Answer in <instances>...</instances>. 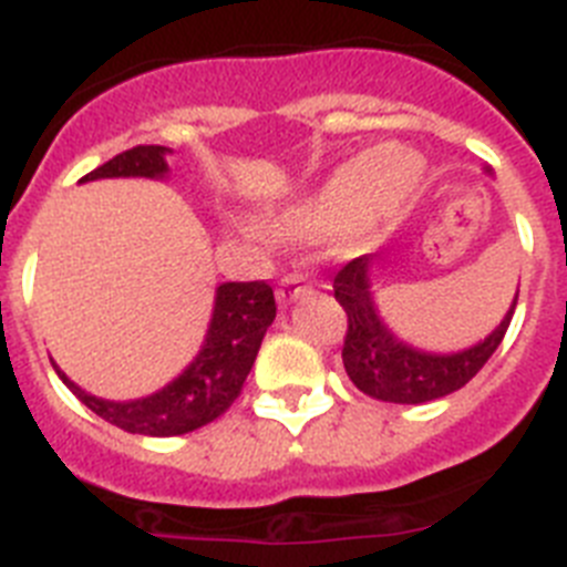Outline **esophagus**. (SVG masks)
Segmentation results:
<instances>
[{"instance_id": "obj_1", "label": "esophagus", "mask_w": 567, "mask_h": 567, "mask_svg": "<svg viewBox=\"0 0 567 567\" xmlns=\"http://www.w3.org/2000/svg\"><path fill=\"white\" fill-rule=\"evenodd\" d=\"M308 290V279L302 274H288V277L279 279V288H277V299L279 302H290V299H299Z\"/></svg>"}]
</instances>
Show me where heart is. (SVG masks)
Wrapping results in <instances>:
<instances>
[{
    "label": "heart",
    "mask_w": 567,
    "mask_h": 567,
    "mask_svg": "<svg viewBox=\"0 0 567 567\" xmlns=\"http://www.w3.org/2000/svg\"><path fill=\"white\" fill-rule=\"evenodd\" d=\"M402 153L411 166L386 156ZM386 162L382 163L381 159ZM422 182V165L400 147H377L337 167L317 194L305 196L274 219V234L293 243H311L339 230L365 228L382 216H393L411 202Z\"/></svg>",
    "instance_id": "obj_1"
}]
</instances>
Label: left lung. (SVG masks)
<instances>
[{
    "label": "left lung",
    "mask_w": 567,
    "mask_h": 567,
    "mask_svg": "<svg viewBox=\"0 0 567 567\" xmlns=\"http://www.w3.org/2000/svg\"><path fill=\"white\" fill-rule=\"evenodd\" d=\"M333 297L348 313V333L342 344L344 371L362 393L396 405H422L442 400L467 385L482 365L494 357L514 317L516 299L496 331L460 353L416 351L391 333L371 293V254L357 256L333 277ZM519 297V293H516Z\"/></svg>",
    "instance_id": "1"
}]
</instances>
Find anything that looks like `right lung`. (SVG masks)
Listing matches in <instances>:
<instances>
[{
    "label": "right lung",
    "mask_w": 567,
    "mask_h": 567,
    "mask_svg": "<svg viewBox=\"0 0 567 567\" xmlns=\"http://www.w3.org/2000/svg\"><path fill=\"white\" fill-rule=\"evenodd\" d=\"M167 154L171 147L136 145L107 159L79 182L113 179V176L162 179L167 174ZM274 317H277V302L268 282L219 285L202 351L174 382H167L162 391L151 393L145 400H100L73 385L56 365L53 368L59 379L76 393V400L85 402L96 416L111 425L127 433H142V436H179V433L208 425L234 405L236 396L243 393L245 379L254 368L259 344Z\"/></svg>",
    "instance_id": "add662e5"
}]
</instances>
